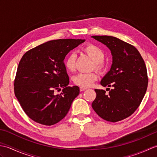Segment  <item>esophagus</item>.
<instances>
[{
  "mask_svg": "<svg viewBox=\"0 0 157 157\" xmlns=\"http://www.w3.org/2000/svg\"><path fill=\"white\" fill-rule=\"evenodd\" d=\"M86 89H87V88H86V87H82V86H80V87H79V90H80V92L84 91Z\"/></svg>",
  "mask_w": 157,
  "mask_h": 157,
  "instance_id": "esophagus-1",
  "label": "esophagus"
}]
</instances>
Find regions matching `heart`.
Here are the masks:
<instances>
[{
  "label": "heart",
  "mask_w": 157,
  "mask_h": 157,
  "mask_svg": "<svg viewBox=\"0 0 157 157\" xmlns=\"http://www.w3.org/2000/svg\"><path fill=\"white\" fill-rule=\"evenodd\" d=\"M83 51L86 53L94 61V67L96 69L102 70L104 67V61L105 58V52L101 48L95 44H88L83 48ZM75 54L71 52L67 56L65 61L66 69L69 71H73L75 69ZM96 79L97 75L95 73H79L73 78V83L82 87H89L93 84Z\"/></svg>",
  "instance_id": "obj_1"
}]
</instances>
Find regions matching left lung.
<instances>
[{"mask_svg":"<svg viewBox=\"0 0 157 157\" xmlns=\"http://www.w3.org/2000/svg\"><path fill=\"white\" fill-rule=\"evenodd\" d=\"M110 49L113 63L101 81L109 89H95L96 97L92 106L106 121L117 122L128 117L140 105L147 89L148 78L144 59L134 46L110 36H93Z\"/></svg>","mask_w":157,"mask_h":157,"instance_id":"left-lung-1","label":"left lung"}]
</instances>
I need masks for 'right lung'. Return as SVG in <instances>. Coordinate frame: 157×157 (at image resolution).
<instances>
[{
	"instance_id": "1",
	"label": "right lung",
	"mask_w": 157,
	"mask_h": 157,
	"mask_svg": "<svg viewBox=\"0 0 157 157\" xmlns=\"http://www.w3.org/2000/svg\"><path fill=\"white\" fill-rule=\"evenodd\" d=\"M82 39L54 40L26 52L20 60L14 92L21 108L33 121L52 125L67 114L79 94L78 86H68L69 76L64 59ZM60 95L55 91L60 90Z\"/></svg>"
}]
</instances>
